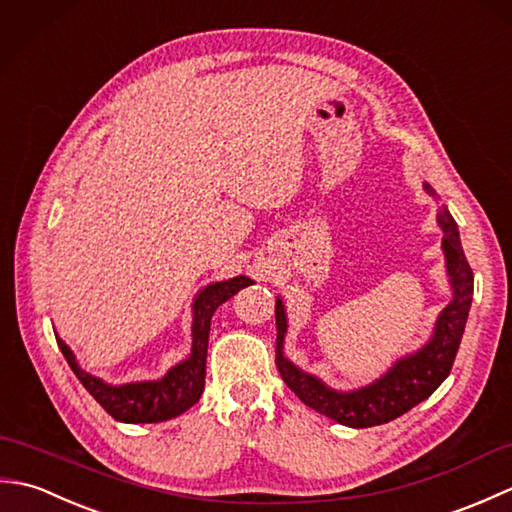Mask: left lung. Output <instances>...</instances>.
I'll use <instances>...</instances> for the list:
<instances>
[{
  "instance_id": "obj_1",
  "label": "left lung",
  "mask_w": 512,
  "mask_h": 512,
  "mask_svg": "<svg viewBox=\"0 0 512 512\" xmlns=\"http://www.w3.org/2000/svg\"><path fill=\"white\" fill-rule=\"evenodd\" d=\"M422 189L429 195H436L429 182H422ZM442 231V253L447 266L451 301L442 308L429 341L416 352L400 356L387 372L372 380L369 385L358 389L341 391L319 376L303 372L301 367L290 361L284 352L288 314L281 297L275 303L277 319V369L284 383L295 391L301 402L334 422L345 424L352 429L376 427L389 420H396L402 413L413 409L418 402L427 400L436 391L444 378L449 376L455 354L462 343V334L469 319L473 301V270L466 262L464 248L460 242V231L447 206H442L436 215Z\"/></svg>"
}]
</instances>
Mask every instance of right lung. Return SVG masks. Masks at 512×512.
I'll return each instance as SVG.
<instances>
[{"label":"right lung","mask_w":512,"mask_h":512,"mask_svg":"<svg viewBox=\"0 0 512 512\" xmlns=\"http://www.w3.org/2000/svg\"><path fill=\"white\" fill-rule=\"evenodd\" d=\"M255 281L246 275H237L233 279L213 281L198 290L191 303V352L184 361L176 363L167 369V374L156 380H134V383L112 385L105 383L103 378L94 376L81 369L76 361L70 345L63 339L57 343L63 352L65 361L72 367L81 385L90 391L94 400L110 413L118 422L127 424H145V422H165L180 416L191 409L200 400L204 391V376H206V347H209V332L211 319L215 310L224 301L237 295L246 286H253Z\"/></svg>","instance_id":"add662e5"}]
</instances>
